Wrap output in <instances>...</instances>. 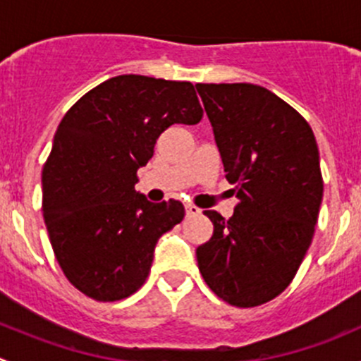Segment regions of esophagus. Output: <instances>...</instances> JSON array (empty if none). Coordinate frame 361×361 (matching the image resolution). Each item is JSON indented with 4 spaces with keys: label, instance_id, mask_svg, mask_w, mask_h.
Returning a JSON list of instances; mask_svg holds the SVG:
<instances>
[{
    "label": "esophagus",
    "instance_id": "obj_1",
    "mask_svg": "<svg viewBox=\"0 0 361 361\" xmlns=\"http://www.w3.org/2000/svg\"><path fill=\"white\" fill-rule=\"evenodd\" d=\"M185 213H187V216H197V214H201V209L194 204H185Z\"/></svg>",
    "mask_w": 361,
    "mask_h": 361
}]
</instances>
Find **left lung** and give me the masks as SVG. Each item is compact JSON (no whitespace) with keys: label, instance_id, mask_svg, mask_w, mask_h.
I'll list each match as a JSON object with an SVG mask.
<instances>
[{"label":"left lung","instance_id":"8db88e82","mask_svg":"<svg viewBox=\"0 0 361 361\" xmlns=\"http://www.w3.org/2000/svg\"><path fill=\"white\" fill-rule=\"evenodd\" d=\"M225 178L239 204L225 220L204 211L213 235L195 251L206 285L255 307L292 283L314 235L323 178L314 134L288 103L253 83H197Z\"/></svg>","mask_w":361,"mask_h":361}]
</instances>
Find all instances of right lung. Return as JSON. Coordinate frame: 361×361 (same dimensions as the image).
<instances>
[{"label":"right lung","instance_id":"obj_1","mask_svg":"<svg viewBox=\"0 0 361 361\" xmlns=\"http://www.w3.org/2000/svg\"><path fill=\"white\" fill-rule=\"evenodd\" d=\"M201 118L190 82L141 75L99 83L63 116L43 166L42 209L64 276L87 297L122 300L147 281L159 238L185 207L147 201L136 173L167 127Z\"/></svg>","mask_w":361,"mask_h":361}]
</instances>
